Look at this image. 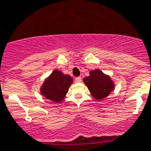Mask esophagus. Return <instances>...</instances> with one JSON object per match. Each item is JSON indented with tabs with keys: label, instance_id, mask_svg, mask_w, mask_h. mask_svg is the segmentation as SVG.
Segmentation results:
<instances>
[{
	"label": "esophagus",
	"instance_id": "esophagus-1",
	"mask_svg": "<svg viewBox=\"0 0 151 151\" xmlns=\"http://www.w3.org/2000/svg\"><path fill=\"white\" fill-rule=\"evenodd\" d=\"M81 81H82V78L81 77H77V78H75V82L76 83H81Z\"/></svg>",
	"mask_w": 151,
	"mask_h": 151
}]
</instances>
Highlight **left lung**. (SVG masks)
<instances>
[{
    "label": "left lung",
    "mask_w": 151,
    "mask_h": 151,
    "mask_svg": "<svg viewBox=\"0 0 151 151\" xmlns=\"http://www.w3.org/2000/svg\"><path fill=\"white\" fill-rule=\"evenodd\" d=\"M83 82L89 89L91 95L96 100H101L110 94L115 88L114 82L110 76L99 69L92 70L89 76L83 78Z\"/></svg>",
    "instance_id": "1"
}]
</instances>
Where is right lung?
Wrapping results in <instances>:
<instances>
[{"mask_svg": "<svg viewBox=\"0 0 151 151\" xmlns=\"http://www.w3.org/2000/svg\"><path fill=\"white\" fill-rule=\"evenodd\" d=\"M73 83V78L69 75L63 74L62 72L55 69L45 78L40 92L47 99L60 103L65 99Z\"/></svg>", "mask_w": 151, "mask_h": 151, "instance_id": "obj_1", "label": "right lung"}]
</instances>
